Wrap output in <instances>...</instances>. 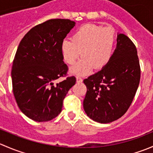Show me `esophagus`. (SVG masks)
<instances>
[{
	"mask_svg": "<svg viewBox=\"0 0 153 153\" xmlns=\"http://www.w3.org/2000/svg\"><path fill=\"white\" fill-rule=\"evenodd\" d=\"M76 81L77 83H82L83 79L81 78H80V77H78V78H76Z\"/></svg>",
	"mask_w": 153,
	"mask_h": 153,
	"instance_id": "34e87169",
	"label": "esophagus"
}]
</instances>
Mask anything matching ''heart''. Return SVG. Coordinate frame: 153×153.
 I'll return each mask as SVG.
<instances>
[{
	"mask_svg": "<svg viewBox=\"0 0 153 153\" xmlns=\"http://www.w3.org/2000/svg\"><path fill=\"white\" fill-rule=\"evenodd\" d=\"M115 44V33L110 27L87 24L80 27L69 40L60 46L61 56L66 64L72 65L81 58L70 72L79 76L89 74L92 69L104 67L112 58Z\"/></svg>",
	"mask_w": 153,
	"mask_h": 153,
	"instance_id": "obj_1",
	"label": "heart"
}]
</instances>
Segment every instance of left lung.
Here are the masks:
<instances>
[{"label": "left lung", "mask_w": 153, "mask_h": 153, "mask_svg": "<svg viewBox=\"0 0 153 153\" xmlns=\"http://www.w3.org/2000/svg\"><path fill=\"white\" fill-rule=\"evenodd\" d=\"M140 78L136 47L126 35L118 33L109 63L84 80L87 91L83 105L87 116L101 124L123 116L133 101Z\"/></svg>", "instance_id": "obj_1"}]
</instances>
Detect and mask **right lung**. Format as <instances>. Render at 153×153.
Instances as JSON below:
<instances>
[{"instance_id": "add662e5", "label": "right lung", "mask_w": 153, "mask_h": 153, "mask_svg": "<svg viewBox=\"0 0 153 153\" xmlns=\"http://www.w3.org/2000/svg\"><path fill=\"white\" fill-rule=\"evenodd\" d=\"M75 26L69 19L49 20L31 29L20 42L11 73L12 89L19 109L33 121L45 122L58 116L75 84L74 76L54 83L67 75L60 46Z\"/></svg>"}]
</instances>
